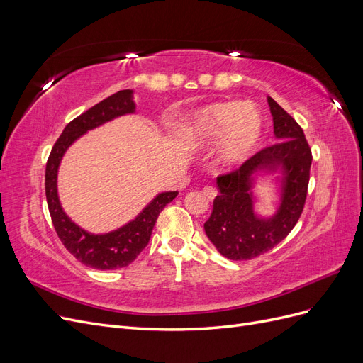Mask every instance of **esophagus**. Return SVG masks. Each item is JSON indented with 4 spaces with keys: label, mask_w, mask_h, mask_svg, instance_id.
Wrapping results in <instances>:
<instances>
[{
    "label": "esophagus",
    "mask_w": 363,
    "mask_h": 363,
    "mask_svg": "<svg viewBox=\"0 0 363 363\" xmlns=\"http://www.w3.org/2000/svg\"><path fill=\"white\" fill-rule=\"evenodd\" d=\"M203 194H204V196H206L207 200H213L218 192H216V189L213 188V186H204Z\"/></svg>",
    "instance_id": "obj_1"
}]
</instances>
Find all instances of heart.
<instances>
[{
	"label": "heart",
	"instance_id": "obj_1",
	"mask_svg": "<svg viewBox=\"0 0 363 363\" xmlns=\"http://www.w3.org/2000/svg\"><path fill=\"white\" fill-rule=\"evenodd\" d=\"M263 131V118L250 101H221L206 106L184 119L180 140L184 147H206L218 140L216 162L224 168H236L257 148Z\"/></svg>",
	"mask_w": 363,
	"mask_h": 363
}]
</instances>
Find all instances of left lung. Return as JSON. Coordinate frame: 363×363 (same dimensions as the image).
I'll list each match as a JSON object with an SVG mask.
<instances>
[{
  "label": "left lung",
  "instance_id": "1",
  "mask_svg": "<svg viewBox=\"0 0 363 363\" xmlns=\"http://www.w3.org/2000/svg\"><path fill=\"white\" fill-rule=\"evenodd\" d=\"M279 142L250 157L239 169L219 175L218 195L204 232L221 255L230 260H250L272 250L298 223L309 186L312 151L296 121L268 96ZM281 172V204L272 217L254 212L257 173Z\"/></svg>",
  "mask_w": 363,
  "mask_h": 363
}]
</instances>
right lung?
I'll return each instance as SVG.
<instances>
[{
  "mask_svg": "<svg viewBox=\"0 0 363 363\" xmlns=\"http://www.w3.org/2000/svg\"><path fill=\"white\" fill-rule=\"evenodd\" d=\"M133 91L125 89L111 95L72 119L54 144L45 169V194L51 221L56 233L71 255L83 265L95 269H116L130 265L144 250L151 238L157 216L179 192H162L125 225L104 235H94L72 223L63 212L57 194V171L62 157L74 142L86 131L103 125L118 116L135 113Z\"/></svg>",
  "mask_w": 363,
  "mask_h": 363,
  "instance_id": "add662e5",
  "label": "right lung"
}]
</instances>
